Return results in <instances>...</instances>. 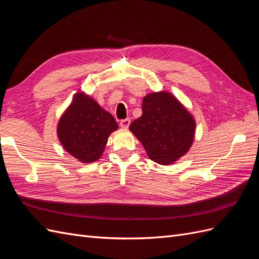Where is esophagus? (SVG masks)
Instances as JSON below:
<instances>
[{
    "label": "esophagus",
    "instance_id": "1",
    "mask_svg": "<svg viewBox=\"0 0 259 259\" xmlns=\"http://www.w3.org/2000/svg\"><path fill=\"white\" fill-rule=\"evenodd\" d=\"M130 124H131V119H128V117L127 119H124V120L120 121V126L123 128H127L130 126Z\"/></svg>",
    "mask_w": 259,
    "mask_h": 259
}]
</instances>
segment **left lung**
Listing matches in <instances>:
<instances>
[{
  "label": "left lung",
  "mask_w": 259,
  "mask_h": 259,
  "mask_svg": "<svg viewBox=\"0 0 259 259\" xmlns=\"http://www.w3.org/2000/svg\"><path fill=\"white\" fill-rule=\"evenodd\" d=\"M149 158L167 165L184 155L193 142L195 123L183 105L166 92L143 100V114L130 125Z\"/></svg>",
  "instance_id": "8db88e82"
}]
</instances>
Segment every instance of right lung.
Segmentation results:
<instances>
[{
    "instance_id": "1",
    "label": "right lung",
    "mask_w": 259,
    "mask_h": 259,
    "mask_svg": "<svg viewBox=\"0 0 259 259\" xmlns=\"http://www.w3.org/2000/svg\"><path fill=\"white\" fill-rule=\"evenodd\" d=\"M117 127L114 117L95 100L77 94L59 120L57 134L70 154L83 163H91L100 158L109 135Z\"/></svg>"
}]
</instances>
